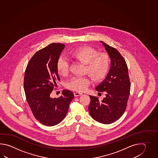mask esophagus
I'll use <instances>...</instances> for the list:
<instances>
[{
    "label": "esophagus",
    "mask_w": 158,
    "mask_h": 158,
    "mask_svg": "<svg viewBox=\"0 0 158 158\" xmlns=\"http://www.w3.org/2000/svg\"><path fill=\"white\" fill-rule=\"evenodd\" d=\"M81 95H82V94L79 93V92H74V95L75 97H78V96H80Z\"/></svg>",
    "instance_id": "1"
}]
</instances>
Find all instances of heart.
I'll list each match as a JSON object with an SVG mask.
<instances>
[{"label": "heart", "instance_id": "b5f03b06", "mask_svg": "<svg viewBox=\"0 0 158 158\" xmlns=\"http://www.w3.org/2000/svg\"><path fill=\"white\" fill-rule=\"evenodd\" d=\"M72 59L85 64V73L89 74L95 82H99L107 74L111 65V59L106 53H99L96 49L89 46L77 48L70 54ZM56 68L58 73L65 76L69 71V64L67 59L60 57L57 61ZM90 80L87 76L74 77L67 81L65 86L68 89L82 92L90 84Z\"/></svg>", "mask_w": 158, "mask_h": 158}]
</instances>
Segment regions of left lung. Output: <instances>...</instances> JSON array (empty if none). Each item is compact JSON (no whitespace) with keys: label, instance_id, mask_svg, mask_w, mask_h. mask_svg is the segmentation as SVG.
I'll return each instance as SVG.
<instances>
[{"label":"left lung","instance_id":"1","mask_svg":"<svg viewBox=\"0 0 158 158\" xmlns=\"http://www.w3.org/2000/svg\"><path fill=\"white\" fill-rule=\"evenodd\" d=\"M111 58V67L106 80L95 88L103 92L102 101L91 96L89 111L95 121L109 124L121 118L127 108L131 91L127 64L124 57L114 47L101 41Z\"/></svg>","mask_w":158,"mask_h":158}]
</instances>
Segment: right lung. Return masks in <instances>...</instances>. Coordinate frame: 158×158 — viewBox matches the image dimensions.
<instances>
[{"label":"right lung","instance_id":"right-lung-1","mask_svg":"<svg viewBox=\"0 0 158 158\" xmlns=\"http://www.w3.org/2000/svg\"><path fill=\"white\" fill-rule=\"evenodd\" d=\"M64 44L52 43L38 51L30 59L25 71L24 88L27 102L34 118L41 124L54 126L67 114L74 98L70 90H64L59 98L50 97L60 81L56 64Z\"/></svg>","mask_w":158,"mask_h":158}]
</instances>
